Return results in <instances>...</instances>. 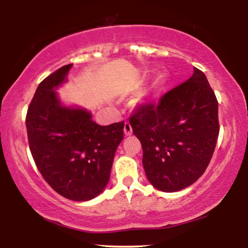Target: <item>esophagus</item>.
Listing matches in <instances>:
<instances>
[{"label": "esophagus", "instance_id": "34e87169", "mask_svg": "<svg viewBox=\"0 0 248 248\" xmlns=\"http://www.w3.org/2000/svg\"><path fill=\"white\" fill-rule=\"evenodd\" d=\"M124 131L125 136H131V134H132V127H131V124H130L129 123H125V124H124Z\"/></svg>", "mask_w": 248, "mask_h": 248}]
</instances>
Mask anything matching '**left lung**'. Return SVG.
Here are the masks:
<instances>
[{"mask_svg": "<svg viewBox=\"0 0 248 248\" xmlns=\"http://www.w3.org/2000/svg\"><path fill=\"white\" fill-rule=\"evenodd\" d=\"M129 121L143 149L146 178L156 189L182 190L204 173L220 128L215 92L200 70L156 105H142Z\"/></svg>", "mask_w": 248, "mask_h": 248, "instance_id": "obj_1", "label": "left lung"}]
</instances>
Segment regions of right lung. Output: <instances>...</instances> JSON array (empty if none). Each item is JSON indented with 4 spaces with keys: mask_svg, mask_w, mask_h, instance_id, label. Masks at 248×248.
Wrapping results in <instances>:
<instances>
[{
    "mask_svg": "<svg viewBox=\"0 0 248 248\" xmlns=\"http://www.w3.org/2000/svg\"><path fill=\"white\" fill-rule=\"evenodd\" d=\"M72 65L62 66L39 84L28 107L26 128L32 158L46 182L64 198L87 201L107 186L124 123L99 125L87 109L62 104L57 90Z\"/></svg>",
    "mask_w": 248,
    "mask_h": 248,
    "instance_id": "add662e5",
    "label": "right lung"
}]
</instances>
